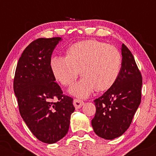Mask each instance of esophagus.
<instances>
[{
    "mask_svg": "<svg viewBox=\"0 0 156 156\" xmlns=\"http://www.w3.org/2000/svg\"><path fill=\"white\" fill-rule=\"evenodd\" d=\"M83 104H84V103L82 101H80V100L75 99L74 101H73V105H74L75 108H76V109L80 108V107L83 106Z\"/></svg>",
    "mask_w": 156,
    "mask_h": 156,
    "instance_id": "34e87169",
    "label": "esophagus"
}]
</instances>
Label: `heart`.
<instances>
[{"label":"heart","mask_w":156,"mask_h":156,"mask_svg":"<svg viewBox=\"0 0 156 156\" xmlns=\"http://www.w3.org/2000/svg\"><path fill=\"white\" fill-rule=\"evenodd\" d=\"M122 57L114 46L89 39L69 46L65 56L55 55L50 60V68L55 80L70 86L79 75L81 80L69 89L73 95L86 98L98 91L107 90L117 81L121 70Z\"/></svg>","instance_id":"1"}]
</instances>
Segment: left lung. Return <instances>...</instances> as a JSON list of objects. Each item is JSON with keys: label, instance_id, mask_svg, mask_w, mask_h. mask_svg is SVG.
Wrapping results in <instances>:
<instances>
[{"label": "left lung", "instance_id": "left-lung-1", "mask_svg": "<svg viewBox=\"0 0 156 156\" xmlns=\"http://www.w3.org/2000/svg\"><path fill=\"white\" fill-rule=\"evenodd\" d=\"M122 66L117 81L94 100L96 113L92 126L98 136L112 139L129 128L141 103L142 78L131 52L122 44Z\"/></svg>", "mask_w": 156, "mask_h": 156}]
</instances>
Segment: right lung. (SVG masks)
<instances>
[{
    "label": "right lung",
    "mask_w": 156,
    "mask_h": 156,
    "mask_svg": "<svg viewBox=\"0 0 156 156\" xmlns=\"http://www.w3.org/2000/svg\"><path fill=\"white\" fill-rule=\"evenodd\" d=\"M60 37L39 38L32 42L19 58L14 92L23 121L39 141L54 144L67 133L73 98L62 94L50 68L52 53ZM56 96L57 101L52 102Z\"/></svg>",
    "instance_id": "add662e5"
}]
</instances>
